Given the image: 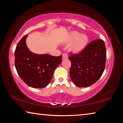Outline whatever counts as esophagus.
Returning <instances> with one entry per match:
<instances>
[{
	"mask_svg": "<svg viewBox=\"0 0 123 123\" xmlns=\"http://www.w3.org/2000/svg\"><path fill=\"white\" fill-rule=\"evenodd\" d=\"M68 58V55L67 53H63L62 54V59L63 60H66Z\"/></svg>",
	"mask_w": 123,
	"mask_h": 123,
	"instance_id": "esophagus-1",
	"label": "esophagus"
}]
</instances>
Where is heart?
I'll return each instance as SVG.
<instances>
[{
	"label": "heart",
	"instance_id": "heart-1",
	"mask_svg": "<svg viewBox=\"0 0 123 123\" xmlns=\"http://www.w3.org/2000/svg\"><path fill=\"white\" fill-rule=\"evenodd\" d=\"M73 43L70 49L74 53H79L84 50L88 42V37L86 35L80 34L78 32H73L68 39V42Z\"/></svg>",
	"mask_w": 123,
	"mask_h": 123
}]
</instances>
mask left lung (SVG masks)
I'll use <instances>...</instances> for the list:
<instances>
[{"label": "left lung", "instance_id": "8db88e82", "mask_svg": "<svg viewBox=\"0 0 123 123\" xmlns=\"http://www.w3.org/2000/svg\"><path fill=\"white\" fill-rule=\"evenodd\" d=\"M69 59L72 66L70 76L79 87L94 84L101 76L105 68L106 49L104 41H92L78 54H70Z\"/></svg>", "mask_w": 123, "mask_h": 123}]
</instances>
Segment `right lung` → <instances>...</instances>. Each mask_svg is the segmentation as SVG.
<instances>
[{
	"instance_id": "right-lung-1",
	"label": "right lung",
	"mask_w": 123,
	"mask_h": 123,
	"mask_svg": "<svg viewBox=\"0 0 123 123\" xmlns=\"http://www.w3.org/2000/svg\"><path fill=\"white\" fill-rule=\"evenodd\" d=\"M27 36L22 37L14 51L16 69L20 78L28 86L43 88L49 84L54 70L61 63L62 55L53 56L32 53L26 45Z\"/></svg>"
}]
</instances>
